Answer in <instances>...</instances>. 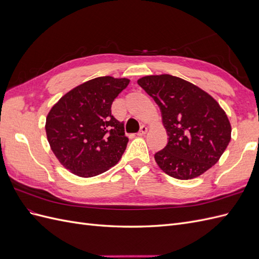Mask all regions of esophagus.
Instances as JSON below:
<instances>
[{"label": "esophagus", "mask_w": 259, "mask_h": 259, "mask_svg": "<svg viewBox=\"0 0 259 259\" xmlns=\"http://www.w3.org/2000/svg\"><path fill=\"white\" fill-rule=\"evenodd\" d=\"M147 132H148V127L145 126V125H143V126L140 127V131L138 132L137 135H138V136H144Z\"/></svg>", "instance_id": "1"}]
</instances>
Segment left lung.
Returning <instances> with one entry per match:
<instances>
[{
  "instance_id": "obj_1",
  "label": "left lung",
  "mask_w": 259,
  "mask_h": 259,
  "mask_svg": "<svg viewBox=\"0 0 259 259\" xmlns=\"http://www.w3.org/2000/svg\"><path fill=\"white\" fill-rule=\"evenodd\" d=\"M162 113L168 143L154 159L164 173L182 180L205 173L221 159L231 139L226 112L209 94L170 74L137 81Z\"/></svg>"
}]
</instances>
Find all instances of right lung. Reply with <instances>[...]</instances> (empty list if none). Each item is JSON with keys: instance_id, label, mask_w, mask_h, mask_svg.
<instances>
[{"instance_id": "right-lung-1", "label": "right lung", "mask_w": 259, "mask_h": 259, "mask_svg": "<svg viewBox=\"0 0 259 259\" xmlns=\"http://www.w3.org/2000/svg\"><path fill=\"white\" fill-rule=\"evenodd\" d=\"M130 80L99 76L68 92L46 116L52 151L62 166L80 177L97 176L114 166L126 149L124 123L111 105Z\"/></svg>"}]
</instances>
